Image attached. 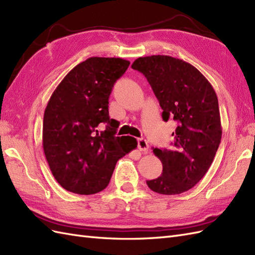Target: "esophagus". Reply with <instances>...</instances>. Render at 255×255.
Instances as JSON below:
<instances>
[{"label": "esophagus", "instance_id": "1", "mask_svg": "<svg viewBox=\"0 0 255 255\" xmlns=\"http://www.w3.org/2000/svg\"><path fill=\"white\" fill-rule=\"evenodd\" d=\"M137 146H138V149L140 151H142L144 153L148 152L149 146H148V141L145 138H139L137 140Z\"/></svg>", "mask_w": 255, "mask_h": 255}]
</instances>
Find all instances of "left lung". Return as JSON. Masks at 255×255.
<instances>
[{"instance_id": "1", "label": "left lung", "mask_w": 255, "mask_h": 255, "mask_svg": "<svg viewBox=\"0 0 255 255\" xmlns=\"http://www.w3.org/2000/svg\"><path fill=\"white\" fill-rule=\"evenodd\" d=\"M132 68L146 77L163 110V120L171 118L177 124L172 149H153L163 170L147 185L161 195H179L204 176L220 146L222 126L216 93L197 68L171 56L139 57Z\"/></svg>"}]
</instances>
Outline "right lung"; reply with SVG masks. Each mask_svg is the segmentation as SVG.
<instances>
[{
  "instance_id": "add662e5",
  "label": "right lung",
  "mask_w": 255,
  "mask_h": 255,
  "mask_svg": "<svg viewBox=\"0 0 255 255\" xmlns=\"http://www.w3.org/2000/svg\"><path fill=\"white\" fill-rule=\"evenodd\" d=\"M128 66L122 58H88L67 73L49 98L43 150L55 179L68 191L104 190L117 161L137 147L132 136H116L119 126L108 111L111 90Z\"/></svg>"
}]
</instances>
